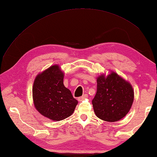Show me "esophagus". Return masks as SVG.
<instances>
[{
	"mask_svg": "<svg viewBox=\"0 0 157 157\" xmlns=\"http://www.w3.org/2000/svg\"><path fill=\"white\" fill-rule=\"evenodd\" d=\"M86 98H88V95L87 94H84L83 96H82L81 97H79L78 98V101H82L83 100H84Z\"/></svg>",
	"mask_w": 157,
	"mask_h": 157,
	"instance_id": "34e87169",
	"label": "esophagus"
}]
</instances>
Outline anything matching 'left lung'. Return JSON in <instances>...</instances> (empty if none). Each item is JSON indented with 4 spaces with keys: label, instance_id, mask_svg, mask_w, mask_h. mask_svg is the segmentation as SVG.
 <instances>
[{
    "label": "left lung",
    "instance_id": "obj_1",
    "mask_svg": "<svg viewBox=\"0 0 157 157\" xmlns=\"http://www.w3.org/2000/svg\"><path fill=\"white\" fill-rule=\"evenodd\" d=\"M131 84L112 72L97 78V89L92 105L96 115L109 122L119 121L128 114L134 101Z\"/></svg>",
    "mask_w": 157,
    "mask_h": 157
}]
</instances>
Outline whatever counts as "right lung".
<instances>
[{"instance_id":"add662e5","label":"right lung","mask_w":157,"mask_h":157,"mask_svg":"<svg viewBox=\"0 0 157 157\" xmlns=\"http://www.w3.org/2000/svg\"><path fill=\"white\" fill-rule=\"evenodd\" d=\"M64 74L53 65L36 77L32 94L36 109L52 121H61L74 111L78 101L63 84Z\"/></svg>"}]
</instances>
